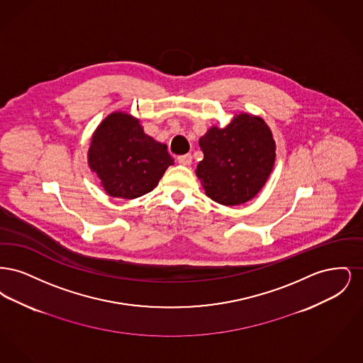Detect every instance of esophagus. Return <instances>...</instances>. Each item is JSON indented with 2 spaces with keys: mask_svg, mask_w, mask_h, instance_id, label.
<instances>
[{
  "mask_svg": "<svg viewBox=\"0 0 363 363\" xmlns=\"http://www.w3.org/2000/svg\"><path fill=\"white\" fill-rule=\"evenodd\" d=\"M178 163L182 166H190L191 164V155L186 154V155L178 156Z\"/></svg>",
  "mask_w": 363,
  "mask_h": 363,
  "instance_id": "34e87169",
  "label": "esophagus"
}]
</instances>
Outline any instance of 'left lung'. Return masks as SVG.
<instances>
[{
    "label": "left lung",
    "mask_w": 363,
    "mask_h": 363,
    "mask_svg": "<svg viewBox=\"0 0 363 363\" xmlns=\"http://www.w3.org/2000/svg\"><path fill=\"white\" fill-rule=\"evenodd\" d=\"M199 144L204 159L196 175L208 197L225 207L255 199L274 170L277 143L259 116L240 113L223 128L212 125Z\"/></svg>",
    "instance_id": "8db88e82"
}]
</instances>
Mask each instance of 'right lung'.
Returning a JSON list of instances; mask_svg holds the SVG:
<instances>
[{
    "instance_id": "add662e5",
    "label": "right lung",
    "mask_w": 363,
    "mask_h": 363,
    "mask_svg": "<svg viewBox=\"0 0 363 363\" xmlns=\"http://www.w3.org/2000/svg\"><path fill=\"white\" fill-rule=\"evenodd\" d=\"M88 166L111 197L138 199L154 190L174 159L125 111L108 114L92 133Z\"/></svg>"
}]
</instances>
